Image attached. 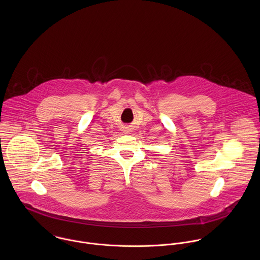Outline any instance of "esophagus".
Instances as JSON below:
<instances>
[{
  "label": "esophagus",
  "instance_id": "obj_1",
  "mask_svg": "<svg viewBox=\"0 0 260 260\" xmlns=\"http://www.w3.org/2000/svg\"><path fill=\"white\" fill-rule=\"evenodd\" d=\"M132 130H133V128H132V126H123L122 127V131H123V133L124 134H128V133H130V132H132Z\"/></svg>",
  "mask_w": 260,
  "mask_h": 260
}]
</instances>
